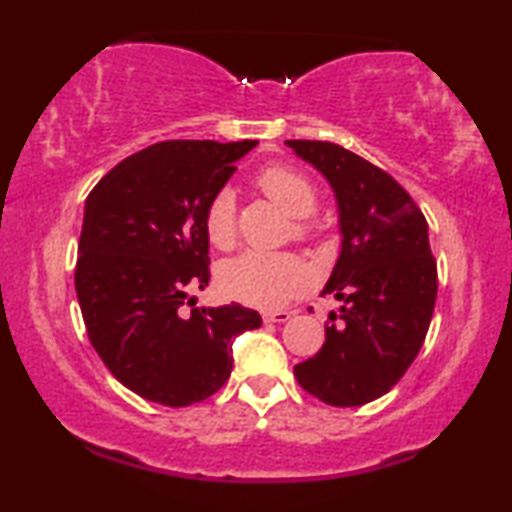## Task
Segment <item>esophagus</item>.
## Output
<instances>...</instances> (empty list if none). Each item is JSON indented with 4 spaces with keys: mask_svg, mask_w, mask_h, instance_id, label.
<instances>
[{
    "mask_svg": "<svg viewBox=\"0 0 512 512\" xmlns=\"http://www.w3.org/2000/svg\"><path fill=\"white\" fill-rule=\"evenodd\" d=\"M293 317L291 312L286 310H277V312H263V321H272V324H284V321H289Z\"/></svg>",
    "mask_w": 512,
    "mask_h": 512,
    "instance_id": "obj_1",
    "label": "esophagus"
}]
</instances>
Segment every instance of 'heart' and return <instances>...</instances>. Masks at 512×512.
Instances as JSON below:
<instances>
[{
    "label": "heart",
    "mask_w": 512,
    "mask_h": 512,
    "mask_svg": "<svg viewBox=\"0 0 512 512\" xmlns=\"http://www.w3.org/2000/svg\"><path fill=\"white\" fill-rule=\"evenodd\" d=\"M256 184L277 202L289 216L303 219L317 207V191L303 172L286 165H268L258 172ZM205 230L209 242L228 249L237 235V200L230 188H221L212 195L205 209ZM298 223V233H303ZM221 289L226 296L240 300L244 305L275 310L289 303L293 296L307 289L310 268L293 254H275V251L249 249L230 258L221 268Z\"/></svg>",
    "instance_id": "1"
}]
</instances>
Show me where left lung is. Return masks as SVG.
<instances>
[{
    "label": "left lung",
    "instance_id": "left-lung-1",
    "mask_svg": "<svg viewBox=\"0 0 512 512\" xmlns=\"http://www.w3.org/2000/svg\"><path fill=\"white\" fill-rule=\"evenodd\" d=\"M286 146L328 181L342 237L321 289L342 300L340 314H328L324 347L293 375L319 401L356 408L387 394L422 349L438 293L429 226L398 181L356 153L310 139Z\"/></svg>",
    "mask_w": 512,
    "mask_h": 512
}]
</instances>
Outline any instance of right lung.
<instances>
[{
    "instance_id": "add662e5",
    "label": "right lung",
    "mask_w": 512,
    "mask_h": 512,
    "mask_svg": "<svg viewBox=\"0 0 512 512\" xmlns=\"http://www.w3.org/2000/svg\"><path fill=\"white\" fill-rule=\"evenodd\" d=\"M258 142H160L118 163L86 200L76 296L88 338L123 387L184 408L216 394L233 340L261 326L242 305H181L209 282L205 209Z\"/></svg>"
}]
</instances>
